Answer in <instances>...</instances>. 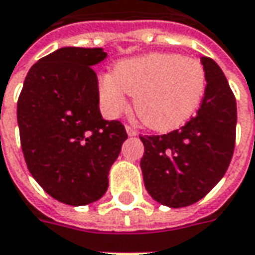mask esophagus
Here are the masks:
<instances>
[{
  "instance_id": "obj_1",
  "label": "esophagus",
  "mask_w": 255,
  "mask_h": 255,
  "mask_svg": "<svg viewBox=\"0 0 255 255\" xmlns=\"http://www.w3.org/2000/svg\"><path fill=\"white\" fill-rule=\"evenodd\" d=\"M125 128H126V132H128V134H129V136H137V130H136L134 128L129 126V125H126Z\"/></svg>"
}]
</instances>
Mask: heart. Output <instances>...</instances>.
Returning a JSON list of instances; mask_svg holds the SVG:
<instances>
[{
    "label": "heart",
    "instance_id": "heart-1",
    "mask_svg": "<svg viewBox=\"0 0 255 255\" xmlns=\"http://www.w3.org/2000/svg\"><path fill=\"white\" fill-rule=\"evenodd\" d=\"M98 88L108 115H119L128 108V93L134 96V112L147 128L167 132L187 122L197 111L206 93L207 75L197 59L156 52L118 62L113 75H103Z\"/></svg>",
    "mask_w": 255,
    "mask_h": 255
}]
</instances>
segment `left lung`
Instances as JSON below:
<instances>
[{
    "mask_svg": "<svg viewBox=\"0 0 255 255\" xmlns=\"http://www.w3.org/2000/svg\"><path fill=\"white\" fill-rule=\"evenodd\" d=\"M207 88L200 109L181 129L140 136V160L147 193L157 203L180 209L201 200L223 179L234 152L237 105L221 68L201 56Z\"/></svg>",
    "mask_w": 255,
    "mask_h": 255,
    "instance_id": "1",
    "label": "left lung"
}]
</instances>
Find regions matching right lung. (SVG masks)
Returning a JSON list of instances; mask_svg holds the SVG:
<instances>
[{
	"instance_id": "right-lung-1",
	"label": "right lung",
	"mask_w": 255,
	"mask_h": 255,
	"mask_svg": "<svg viewBox=\"0 0 255 255\" xmlns=\"http://www.w3.org/2000/svg\"><path fill=\"white\" fill-rule=\"evenodd\" d=\"M102 48L65 46L29 69L18 98L16 119L28 170L55 200L85 206L99 200L109 170L128 139L125 126L99 111L92 66Z\"/></svg>"
}]
</instances>
